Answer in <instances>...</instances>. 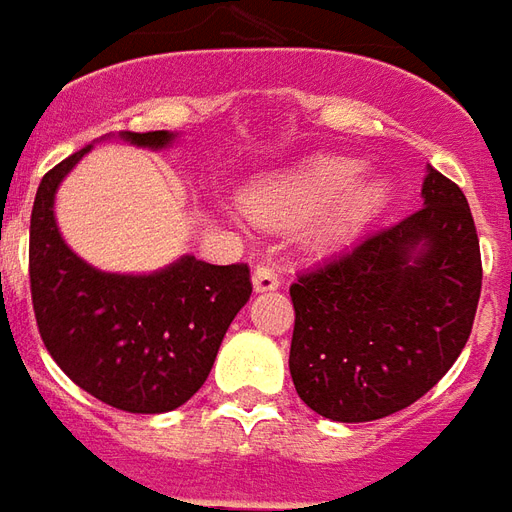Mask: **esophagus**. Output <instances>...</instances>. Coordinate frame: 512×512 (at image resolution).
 I'll use <instances>...</instances> for the list:
<instances>
[{"label": "esophagus", "mask_w": 512, "mask_h": 512, "mask_svg": "<svg viewBox=\"0 0 512 512\" xmlns=\"http://www.w3.org/2000/svg\"><path fill=\"white\" fill-rule=\"evenodd\" d=\"M281 286V272L272 261H261L253 267V289L256 292H272Z\"/></svg>", "instance_id": "1"}]
</instances>
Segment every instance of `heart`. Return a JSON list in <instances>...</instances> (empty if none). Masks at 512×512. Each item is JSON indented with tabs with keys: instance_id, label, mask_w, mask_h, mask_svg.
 Returning a JSON list of instances; mask_svg holds the SVG:
<instances>
[{
	"instance_id": "b5f03b06",
	"label": "heart",
	"mask_w": 512,
	"mask_h": 512,
	"mask_svg": "<svg viewBox=\"0 0 512 512\" xmlns=\"http://www.w3.org/2000/svg\"><path fill=\"white\" fill-rule=\"evenodd\" d=\"M360 166L346 158H319L308 166L261 182L248 193L245 207L267 226L311 220V234L324 245L352 240L382 210L387 188L376 179H357Z\"/></svg>"
}]
</instances>
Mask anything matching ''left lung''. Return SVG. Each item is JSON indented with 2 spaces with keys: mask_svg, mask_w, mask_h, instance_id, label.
<instances>
[{
  "mask_svg": "<svg viewBox=\"0 0 512 512\" xmlns=\"http://www.w3.org/2000/svg\"><path fill=\"white\" fill-rule=\"evenodd\" d=\"M480 286V240L466 196L428 169L420 210L292 283L297 395L338 423L412 406L469 341Z\"/></svg>",
  "mask_w": 512,
  "mask_h": 512,
  "instance_id": "left-lung-1",
  "label": "left lung"
}]
</instances>
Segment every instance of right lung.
Wrapping results in <instances>:
<instances>
[{
  "label": "right lung",
  "mask_w": 512,
  "mask_h": 512,
  "mask_svg": "<svg viewBox=\"0 0 512 512\" xmlns=\"http://www.w3.org/2000/svg\"><path fill=\"white\" fill-rule=\"evenodd\" d=\"M160 149L169 130L122 133ZM92 147L73 152L37 188L29 226V289L48 354L103 404L133 414L182 406L207 382L231 319L253 292L248 264L182 256L152 275H114L81 261L54 220L59 182Z\"/></svg>",
  "instance_id": "1"
}]
</instances>
